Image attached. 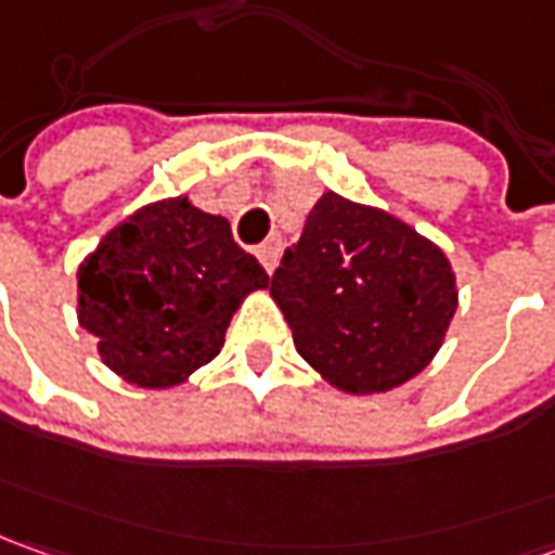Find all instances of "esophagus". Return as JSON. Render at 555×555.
I'll list each match as a JSON object with an SVG mask.
<instances>
[{
  "instance_id": "34e87169",
  "label": "esophagus",
  "mask_w": 555,
  "mask_h": 555,
  "mask_svg": "<svg viewBox=\"0 0 555 555\" xmlns=\"http://www.w3.org/2000/svg\"><path fill=\"white\" fill-rule=\"evenodd\" d=\"M279 255H282V240H279V236H270V240L263 242V245L258 248V258L267 273H273V270H276Z\"/></svg>"
}]
</instances>
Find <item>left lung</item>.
<instances>
[{
  "mask_svg": "<svg viewBox=\"0 0 555 555\" xmlns=\"http://www.w3.org/2000/svg\"><path fill=\"white\" fill-rule=\"evenodd\" d=\"M270 295L297 353L332 387L387 392L430 365L457 288L449 258L405 220L337 193L315 202Z\"/></svg>",
  "mask_w": 555,
  "mask_h": 555,
  "instance_id": "obj_1",
  "label": "left lung"
}]
</instances>
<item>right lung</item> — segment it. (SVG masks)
<instances>
[{"label":"right lung","mask_w":555,"mask_h":555,"mask_svg":"<svg viewBox=\"0 0 555 555\" xmlns=\"http://www.w3.org/2000/svg\"><path fill=\"white\" fill-rule=\"evenodd\" d=\"M79 325L106 369L146 390L178 387L223 347L233 313L270 276L230 220L186 196L116 223L79 263Z\"/></svg>","instance_id":"right-lung-1"}]
</instances>
